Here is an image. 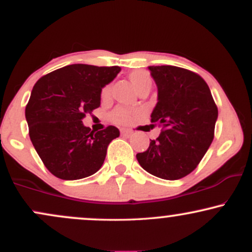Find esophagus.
<instances>
[{
    "label": "esophagus",
    "mask_w": 252,
    "mask_h": 252,
    "mask_svg": "<svg viewBox=\"0 0 252 252\" xmlns=\"http://www.w3.org/2000/svg\"><path fill=\"white\" fill-rule=\"evenodd\" d=\"M121 134H122L123 136H131L132 135V131H131V130L122 129V130H121Z\"/></svg>",
    "instance_id": "1"
}]
</instances>
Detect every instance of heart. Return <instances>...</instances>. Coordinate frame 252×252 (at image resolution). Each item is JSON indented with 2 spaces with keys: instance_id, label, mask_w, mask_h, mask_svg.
Here are the masks:
<instances>
[{
  "instance_id": "heart-1",
  "label": "heart",
  "mask_w": 252,
  "mask_h": 252,
  "mask_svg": "<svg viewBox=\"0 0 252 252\" xmlns=\"http://www.w3.org/2000/svg\"><path fill=\"white\" fill-rule=\"evenodd\" d=\"M129 80L131 82L132 85L136 90L143 88V86H152V77L147 71L144 70H134L128 74ZM110 92H111V86L105 85L103 86L102 91H100V97L102 99H106L110 96ZM138 111L135 109L126 108V106H117L116 109H114L110 114V120L116 124H122V126H129L135 121V118L137 117Z\"/></svg>"
}]
</instances>
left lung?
Here are the masks:
<instances>
[{"label": "left lung", "instance_id": "8db88e82", "mask_svg": "<svg viewBox=\"0 0 252 252\" xmlns=\"http://www.w3.org/2000/svg\"><path fill=\"white\" fill-rule=\"evenodd\" d=\"M158 98L152 122L161 126L148 149L136 155L150 174L178 180L196 168L215 137L218 108L195 72L176 66H149Z\"/></svg>", "mask_w": 252, "mask_h": 252}]
</instances>
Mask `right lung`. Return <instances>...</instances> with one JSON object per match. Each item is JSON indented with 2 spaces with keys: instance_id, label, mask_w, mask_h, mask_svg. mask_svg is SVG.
I'll return each mask as SVG.
<instances>
[{
  "instance_id": "1",
  "label": "right lung",
  "mask_w": 252,
  "mask_h": 252,
  "mask_svg": "<svg viewBox=\"0 0 252 252\" xmlns=\"http://www.w3.org/2000/svg\"><path fill=\"white\" fill-rule=\"evenodd\" d=\"M118 66L74 63L37 80L26 120L32 143L50 172L63 180H78L97 172L106 149L120 136L116 126L94 132L83 118L100 105V91L117 76Z\"/></svg>"
}]
</instances>
